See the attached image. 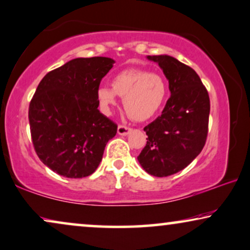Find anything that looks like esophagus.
<instances>
[{
  "mask_svg": "<svg viewBox=\"0 0 250 250\" xmlns=\"http://www.w3.org/2000/svg\"><path fill=\"white\" fill-rule=\"evenodd\" d=\"M131 129L127 127V125H120L118 127V134L121 135V136H125L128 135L129 132H130Z\"/></svg>",
  "mask_w": 250,
  "mask_h": 250,
  "instance_id": "1",
  "label": "esophagus"
}]
</instances>
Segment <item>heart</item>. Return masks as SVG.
I'll list each match as a JSON object with an SVG mask.
<instances>
[{"instance_id":"heart-1","label":"heart","mask_w":250,"mask_h":250,"mask_svg":"<svg viewBox=\"0 0 250 250\" xmlns=\"http://www.w3.org/2000/svg\"><path fill=\"white\" fill-rule=\"evenodd\" d=\"M116 96L123 98L125 111L135 121L151 119L167 97V84L161 75L143 69H125L112 80V88L101 86L97 99L103 112L108 114L116 105Z\"/></svg>"}]
</instances>
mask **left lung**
Here are the masks:
<instances>
[{"label": "left lung", "mask_w": 250, "mask_h": 250, "mask_svg": "<svg viewBox=\"0 0 250 250\" xmlns=\"http://www.w3.org/2000/svg\"><path fill=\"white\" fill-rule=\"evenodd\" d=\"M147 59L164 71L171 95L162 114L144 128L147 142L137 159L147 174L167 177L188 167L204 148L210 101L189 66L167 55L147 56Z\"/></svg>", "instance_id": "1"}]
</instances>
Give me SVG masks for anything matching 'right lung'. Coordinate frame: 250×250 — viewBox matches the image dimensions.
I'll return each mask as SVG.
<instances>
[{"mask_svg": "<svg viewBox=\"0 0 250 250\" xmlns=\"http://www.w3.org/2000/svg\"><path fill=\"white\" fill-rule=\"evenodd\" d=\"M107 57L75 58L49 72L28 108L32 142L40 160L67 178L94 174L118 125L98 109L97 90L113 67Z\"/></svg>", "mask_w": 250, "mask_h": 250, "instance_id": "obj_1", "label": "right lung"}]
</instances>
